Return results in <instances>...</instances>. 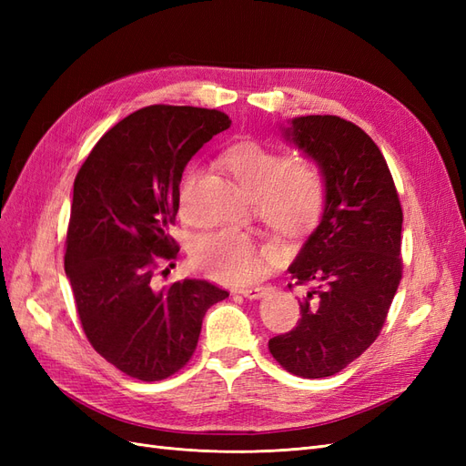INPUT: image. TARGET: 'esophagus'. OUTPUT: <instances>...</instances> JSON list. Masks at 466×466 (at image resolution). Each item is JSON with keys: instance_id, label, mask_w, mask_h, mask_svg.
Masks as SVG:
<instances>
[{"instance_id": "esophagus-1", "label": "esophagus", "mask_w": 466, "mask_h": 466, "mask_svg": "<svg viewBox=\"0 0 466 466\" xmlns=\"http://www.w3.org/2000/svg\"><path fill=\"white\" fill-rule=\"evenodd\" d=\"M237 293L245 295V298H248V299H260L264 295V289L262 288H243V289H238Z\"/></svg>"}]
</instances>
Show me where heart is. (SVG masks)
I'll use <instances>...</instances> for the list:
<instances>
[{
  "instance_id": "b5f03b06",
  "label": "heart",
  "mask_w": 466,
  "mask_h": 466,
  "mask_svg": "<svg viewBox=\"0 0 466 466\" xmlns=\"http://www.w3.org/2000/svg\"><path fill=\"white\" fill-rule=\"evenodd\" d=\"M223 163L247 192L255 196L257 216L270 228L298 237L319 221L327 202V178L307 153L281 151L257 139H243L223 155ZM196 173L188 171L178 190L180 214L188 218ZM278 247L260 243L238 229H219L192 245L190 258L200 272L221 284L241 286L257 279L274 258Z\"/></svg>"
}]
</instances>
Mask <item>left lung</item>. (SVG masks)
<instances>
[{
	"instance_id": "obj_1",
	"label": "left lung",
	"mask_w": 466,
	"mask_h": 466,
	"mask_svg": "<svg viewBox=\"0 0 466 466\" xmlns=\"http://www.w3.org/2000/svg\"><path fill=\"white\" fill-rule=\"evenodd\" d=\"M281 132L320 165L327 202L288 268L295 286L313 284L301 319L268 348L289 373L322 379L360 358L383 329L402 278V208L383 153L360 126L313 115Z\"/></svg>"
}]
</instances>
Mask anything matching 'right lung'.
<instances>
[{
    "instance_id": "1",
    "label": "right lung",
    "mask_w": 466,
    "mask_h": 466,
    "mask_svg": "<svg viewBox=\"0 0 466 466\" xmlns=\"http://www.w3.org/2000/svg\"><path fill=\"white\" fill-rule=\"evenodd\" d=\"M229 126L219 110L139 108L98 139L76 177L66 274L87 340L134 379L151 383L185 368L206 311L229 298L206 279L155 288L159 258L178 252L168 228L182 171Z\"/></svg>"
}]
</instances>
